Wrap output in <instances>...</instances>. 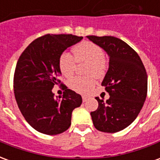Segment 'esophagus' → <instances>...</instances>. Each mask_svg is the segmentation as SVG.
<instances>
[{
    "label": "esophagus",
    "mask_w": 160,
    "mask_h": 160,
    "mask_svg": "<svg viewBox=\"0 0 160 160\" xmlns=\"http://www.w3.org/2000/svg\"><path fill=\"white\" fill-rule=\"evenodd\" d=\"M82 100H83V102H86L87 100V96H82Z\"/></svg>",
    "instance_id": "1"
}]
</instances>
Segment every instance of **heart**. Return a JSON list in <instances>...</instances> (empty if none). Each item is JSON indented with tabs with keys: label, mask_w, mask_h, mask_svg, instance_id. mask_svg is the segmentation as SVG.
Masks as SVG:
<instances>
[{
	"label": "heart",
	"mask_w": 160,
	"mask_h": 160,
	"mask_svg": "<svg viewBox=\"0 0 160 160\" xmlns=\"http://www.w3.org/2000/svg\"><path fill=\"white\" fill-rule=\"evenodd\" d=\"M73 56L67 52L62 53L59 57V69L63 76L71 77L74 73L76 62L78 63L87 62L86 73L92 76L75 77L69 81L68 86L74 92L87 93L95 85L94 77L100 79L104 76L107 70V63L104 60V52L100 46L92 42H82L74 46Z\"/></svg>",
	"instance_id": "1"
}]
</instances>
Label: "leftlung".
<instances>
[{"mask_svg": "<svg viewBox=\"0 0 160 160\" xmlns=\"http://www.w3.org/2000/svg\"><path fill=\"white\" fill-rule=\"evenodd\" d=\"M110 57L102 86L109 92L106 101L97 97L98 107L91 112L94 127L116 133L130 125L140 113L148 93V74L140 56L122 40L111 36H87Z\"/></svg>", "mask_w": 160, "mask_h": 160, "instance_id": "1", "label": "left lung"}]
</instances>
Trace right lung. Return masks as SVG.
Here are the masks:
<instances>
[{"label": "right lung", "mask_w": 160, "mask_h": 160, "mask_svg": "<svg viewBox=\"0 0 160 160\" xmlns=\"http://www.w3.org/2000/svg\"><path fill=\"white\" fill-rule=\"evenodd\" d=\"M83 37L47 34L35 39L19 56L13 77V89L20 112L32 127L42 134L55 135L71 125L72 112L82 103L80 94L63 85L62 97L52 89L61 83L60 56Z\"/></svg>", "instance_id": "1"}]
</instances>
